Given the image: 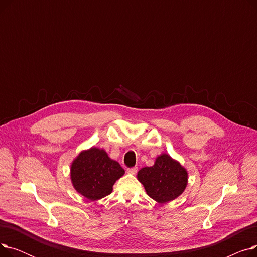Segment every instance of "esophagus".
Listing matches in <instances>:
<instances>
[{
    "mask_svg": "<svg viewBox=\"0 0 257 257\" xmlns=\"http://www.w3.org/2000/svg\"><path fill=\"white\" fill-rule=\"evenodd\" d=\"M127 172L130 174H136L138 172V167H133V168H128Z\"/></svg>",
    "mask_w": 257,
    "mask_h": 257,
    "instance_id": "obj_1",
    "label": "esophagus"
}]
</instances>
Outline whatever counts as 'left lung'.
Returning a JSON list of instances; mask_svg holds the SVG:
<instances>
[{
	"label": "left lung",
	"mask_w": 257,
	"mask_h": 257,
	"mask_svg": "<svg viewBox=\"0 0 257 257\" xmlns=\"http://www.w3.org/2000/svg\"><path fill=\"white\" fill-rule=\"evenodd\" d=\"M138 178L145 186L148 196L159 203H166L183 193L187 173L176 160L163 154L157 157L154 166L140 170Z\"/></svg>",
	"instance_id": "obj_1"
}]
</instances>
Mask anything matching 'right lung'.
I'll return each instance as SVG.
<instances>
[{
    "label": "right lung",
    "mask_w": 257,
    "mask_h": 257,
    "mask_svg": "<svg viewBox=\"0 0 257 257\" xmlns=\"http://www.w3.org/2000/svg\"><path fill=\"white\" fill-rule=\"evenodd\" d=\"M124 173V169L104 150L91 148L74 160L71 178L76 191L93 201L111 194L114 182Z\"/></svg>",
    "instance_id": "add662e5"
}]
</instances>
